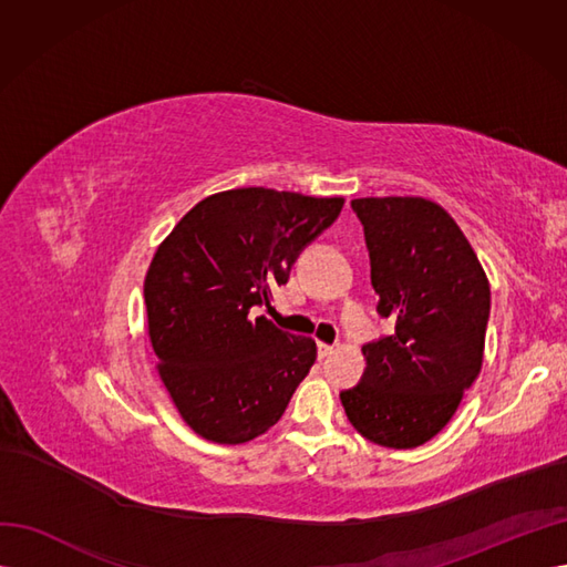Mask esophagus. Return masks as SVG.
<instances>
[{
    "instance_id": "1",
    "label": "esophagus",
    "mask_w": 567,
    "mask_h": 567,
    "mask_svg": "<svg viewBox=\"0 0 567 567\" xmlns=\"http://www.w3.org/2000/svg\"><path fill=\"white\" fill-rule=\"evenodd\" d=\"M317 350H319V357H321V359H323V357H329V354H333V346H326V342H319Z\"/></svg>"
}]
</instances>
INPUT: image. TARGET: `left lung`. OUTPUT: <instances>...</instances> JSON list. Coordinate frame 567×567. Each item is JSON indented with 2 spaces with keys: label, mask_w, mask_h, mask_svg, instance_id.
<instances>
[{
  "label": "left lung",
  "mask_w": 567,
  "mask_h": 567,
  "mask_svg": "<svg viewBox=\"0 0 567 567\" xmlns=\"http://www.w3.org/2000/svg\"><path fill=\"white\" fill-rule=\"evenodd\" d=\"M371 286L394 323L362 348V381L340 400L357 433L390 450L435 437L483 367L489 284L468 238L437 203L354 198Z\"/></svg>",
  "instance_id": "8db88e82"
}]
</instances>
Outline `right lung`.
I'll use <instances>...</instances> for the list:
<instances>
[{
  "mask_svg": "<svg viewBox=\"0 0 567 567\" xmlns=\"http://www.w3.org/2000/svg\"><path fill=\"white\" fill-rule=\"evenodd\" d=\"M342 203L231 188L194 205L153 255L144 281L151 346L169 398L200 437L262 435L310 373L317 342L252 310L269 307L271 288L288 281Z\"/></svg>",
  "mask_w": 567,
  "mask_h": 567,
  "instance_id": "obj_1",
  "label": "right lung"
}]
</instances>
